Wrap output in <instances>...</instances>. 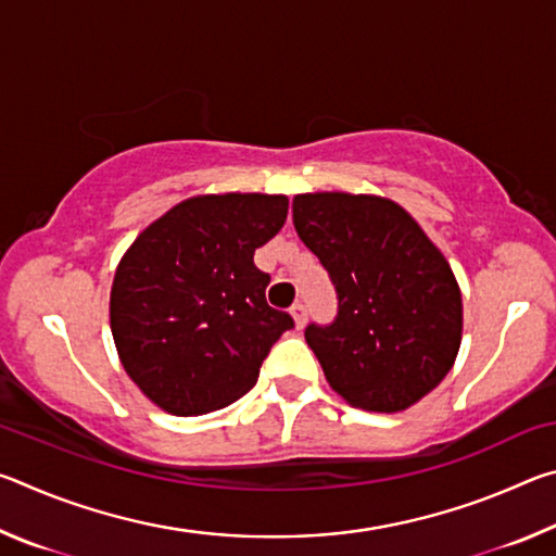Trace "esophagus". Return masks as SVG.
I'll return each instance as SVG.
<instances>
[{"label":"esophagus","instance_id":"34e87169","mask_svg":"<svg viewBox=\"0 0 556 556\" xmlns=\"http://www.w3.org/2000/svg\"><path fill=\"white\" fill-rule=\"evenodd\" d=\"M291 316H294V324H296V328H304V326H306L308 308H306L304 301H296V304L291 306Z\"/></svg>","mask_w":556,"mask_h":556}]
</instances>
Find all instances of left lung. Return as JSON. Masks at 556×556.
<instances>
[{"label":"left lung","mask_w":556,"mask_h":556,"mask_svg":"<svg viewBox=\"0 0 556 556\" xmlns=\"http://www.w3.org/2000/svg\"><path fill=\"white\" fill-rule=\"evenodd\" d=\"M291 213L338 296L333 321L304 331L328 384L353 407L407 409L446 378L460 345L448 262L407 211L378 195L304 193Z\"/></svg>","instance_id":"left-lung-1"}]
</instances>
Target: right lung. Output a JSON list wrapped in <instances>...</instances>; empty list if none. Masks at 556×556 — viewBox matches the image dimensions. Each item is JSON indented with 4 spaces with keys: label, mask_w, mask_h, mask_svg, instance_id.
Returning <instances> with one entry per match:
<instances>
[{
    "label": "right lung",
    "mask_w": 556,
    "mask_h": 556,
    "mask_svg": "<svg viewBox=\"0 0 556 556\" xmlns=\"http://www.w3.org/2000/svg\"><path fill=\"white\" fill-rule=\"evenodd\" d=\"M287 195H195L131 242L115 271L110 326L119 361L159 407L193 417L255 388L294 318L267 304L255 250L287 220Z\"/></svg>",
    "instance_id": "right-lung-1"
}]
</instances>
